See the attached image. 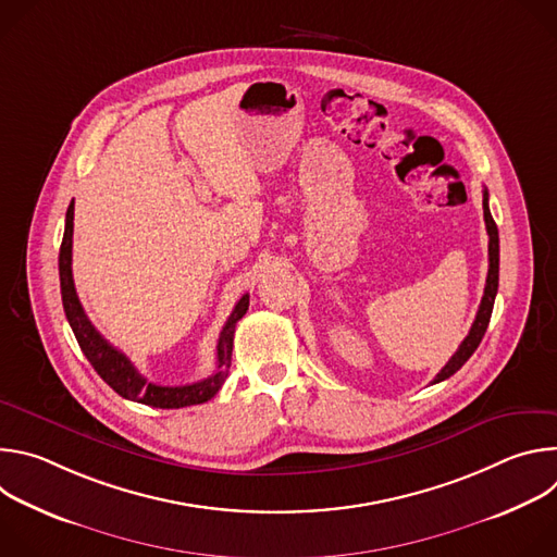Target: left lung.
I'll return each instance as SVG.
<instances>
[{"label":"left lung","mask_w":557,"mask_h":557,"mask_svg":"<svg viewBox=\"0 0 557 557\" xmlns=\"http://www.w3.org/2000/svg\"><path fill=\"white\" fill-rule=\"evenodd\" d=\"M483 211H485V224H487V233H490V271H487V284H485V295L481 299L479 312H475V320L471 324L469 335L462 339V344L458 346V350L451 355V359L445 363V368L434 376L432 383L445 381L449 379L456 370L462 368V363L473 355V350L481 346L485 331L490 326L492 320V310H494V299L498 293V264H500V245H498V226L492 218L490 211V194L487 189L483 191Z\"/></svg>","instance_id":"1"}]
</instances>
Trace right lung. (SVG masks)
I'll return each mask as SVG.
<instances>
[{
    "instance_id": "add662e5",
    "label": "right lung",
    "mask_w": 557,
    "mask_h": 557,
    "mask_svg": "<svg viewBox=\"0 0 557 557\" xmlns=\"http://www.w3.org/2000/svg\"><path fill=\"white\" fill-rule=\"evenodd\" d=\"M74 205L67 207L65 213V231H63V243L59 249V280H61V299H63V310L70 322V329L82 346L84 355L92 363V368L99 372V376L116 392L123 399L151 406V408H187V406H198L205 404L218 394L222 387L228 366H231V352H233V333L235 324L243 320L245 312L249 310V295H243L240 301L235 304L233 312L228 314V320L220 333L218 339V366L215 372L202 381L189 383V385H158L147 381L134 363L116 350L112 344H108L99 331L92 326L88 320V314L76 297L74 280H72V231H74Z\"/></svg>"
}]
</instances>
